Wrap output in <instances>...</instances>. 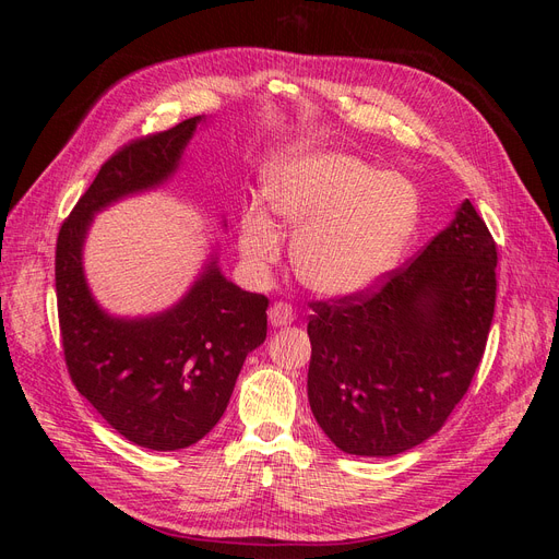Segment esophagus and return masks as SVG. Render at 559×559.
Wrapping results in <instances>:
<instances>
[{
	"mask_svg": "<svg viewBox=\"0 0 559 559\" xmlns=\"http://www.w3.org/2000/svg\"><path fill=\"white\" fill-rule=\"evenodd\" d=\"M294 308L289 306V302H284V300H280V302H273V306H270V310H267V319H270V324H273L275 329H280V326H289L292 321H294Z\"/></svg>",
	"mask_w": 559,
	"mask_h": 559,
	"instance_id": "esophagus-1",
	"label": "esophagus"
}]
</instances>
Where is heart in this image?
I'll return each mask as SVG.
<instances>
[{
    "label": "heart",
    "instance_id": "1",
    "mask_svg": "<svg viewBox=\"0 0 559 559\" xmlns=\"http://www.w3.org/2000/svg\"><path fill=\"white\" fill-rule=\"evenodd\" d=\"M265 200L273 216L298 230L296 277L331 298L373 284L399 257L417 216L408 181L343 151H302L282 160L267 175ZM242 251L257 265L277 259V230L261 210L245 216Z\"/></svg>",
    "mask_w": 559,
    "mask_h": 559
}]
</instances>
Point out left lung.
Here are the masks:
<instances>
[{"label": "left lung", "instance_id": "1", "mask_svg": "<svg viewBox=\"0 0 559 559\" xmlns=\"http://www.w3.org/2000/svg\"><path fill=\"white\" fill-rule=\"evenodd\" d=\"M497 302V242L471 200L380 284L314 300L308 399L347 454L392 456L427 441L476 376Z\"/></svg>", "mask_w": 559, "mask_h": 559}]
</instances>
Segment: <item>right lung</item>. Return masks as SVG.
Returning a JSON list of instances; mask_svg holds the SVG:
<instances>
[{
  "mask_svg": "<svg viewBox=\"0 0 559 559\" xmlns=\"http://www.w3.org/2000/svg\"><path fill=\"white\" fill-rule=\"evenodd\" d=\"M202 118L118 148L62 222L56 245L67 373L111 429L160 452L198 443L222 419L247 354L265 341L267 298L228 282L212 261L175 308L116 319L91 296L81 251L95 212L156 189L177 170Z\"/></svg>",
  "mask_w": 559,
  "mask_h": 559,
  "instance_id": "right-lung-1",
  "label": "right lung"
}]
</instances>
